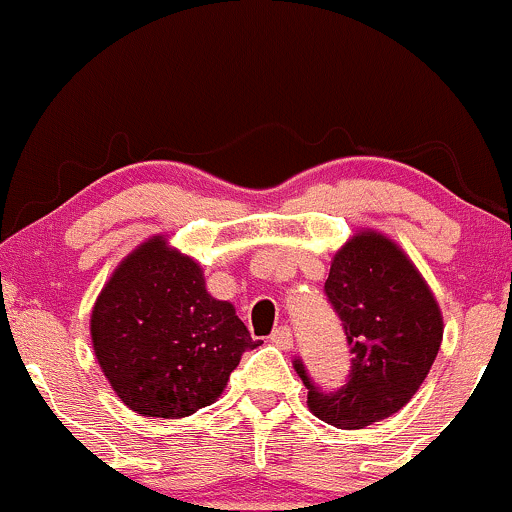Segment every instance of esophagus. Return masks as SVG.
<instances>
[{"label": "esophagus", "instance_id": "esophagus-1", "mask_svg": "<svg viewBox=\"0 0 512 512\" xmlns=\"http://www.w3.org/2000/svg\"><path fill=\"white\" fill-rule=\"evenodd\" d=\"M271 343L283 350H290L292 348V331L287 329V326H280V329H275L271 333Z\"/></svg>", "mask_w": 512, "mask_h": 512}]
</instances>
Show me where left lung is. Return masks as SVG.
<instances>
[{
  "mask_svg": "<svg viewBox=\"0 0 512 512\" xmlns=\"http://www.w3.org/2000/svg\"><path fill=\"white\" fill-rule=\"evenodd\" d=\"M326 295L346 329L353 370L324 394L297 363L307 406L329 426L360 430L404 409L428 377L442 343V312L409 254L363 227L331 258Z\"/></svg>",
  "mask_w": 512,
  "mask_h": 512,
  "instance_id": "1",
  "label": "left lung"
}]
</instances>
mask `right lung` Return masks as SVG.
Segmentation results:
<instances>
[{
  "instance_id": "1",
  "label": "right lung",
  "mask_w": 512,
  "mask_h": 512,
  "mask_svg": "<svg viewBox=\"0 0 512 512\" xmlns=\"http://www.w3.org/2000/svg\"><path fill=\"white\" fill-rule=\"evenodd\" d=\"M96 363L116 396L147 418H183L215 404L251 338L232 302L217 300L203 266L166 234L113 268L89 319Z\"/></svg>"
}]
</instances>
